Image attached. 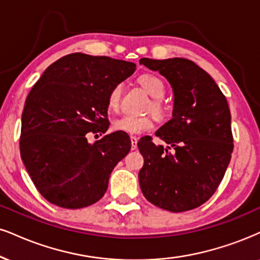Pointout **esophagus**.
Instances as JSON below:
<instances>
[{"label": "esophagus", "instance_id": "esophagus-1", "mask_svg": "<svg viewBox=\"0 0 260 260\" xmlns=\"http://www.w3.org/2000/svg\"><path fill=\"white\" fill-rule=\"evenodd\" d=\"M130 141H131V149H136L137 148V137L130 136Z\"/></svg>", "mask_w": 260, "mask_h": 260}]
</instances>
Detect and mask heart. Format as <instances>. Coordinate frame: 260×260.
Listing matches in <instances>:
<instances>
[{
    "mask_svg": "<svg viewBox=\"0 0 260 260\" xmlns=\"http://www.w3.org/2000/svg\"><path fill=\"white\" fill-rule=\"evenodd\" d=\"M137 83L141 88L153 99L147 107V111L154 115L156 120H164L168 117V110L160 99L164 98L166 92L165 83L155 73H143L137 78ZM121 85H115L112 88L107 98L108 110L118 112L120 106ZM153 125V120L149 115L145 117H134V115H123L113 121V129L117 131H124L127 134H141L149 130Z\"/></svg>",
    "mask_w": 260,
    "mask_h": 260,
    "instance_id": "1",
    "label": "heart"
}]
</instances>
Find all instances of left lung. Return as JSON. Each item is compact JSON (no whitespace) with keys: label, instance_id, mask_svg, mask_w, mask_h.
Here are the masks:
<instances>
[{"label":"left lung","instance_id":"1","mask_svg":"<svg viewBox=\"0 0 260 260\" xmlns=\"http://www.w3.org/2000/svg\"><path fill=\"white\" fill-rule=\"evenodd\" d=\"M140 63L164 76L175 96L172 118L155 133L166 147L152 137L137 143L145 159L141 190L166 211L193 210L214 194L232 158L228 102L212 77L190 60L142 57Z\"/></svg>","mask_w":260,"mask_h":260}]
</instances>
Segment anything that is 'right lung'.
Here are the masks:
<instances>
[{
  "mask_svg": "<svg viewBox=\"0 0 260 260\" xmlns=\"http://www.w3.org/2000/svg\"><path fill=\"white\" fill-rule=\"evenodd\" d=\"M134 62L73 53L52 63L32 86L21 115L20 155L42 197L82 208L104 197L114 166L129 153L127 134H105L112 88L135 72Z\"/></svg>",
  "mask_w": 260,
  "mask_h": 260,
  "instance_id": "1",
  "label": "right lung"
}]
</instances>
